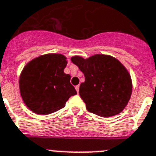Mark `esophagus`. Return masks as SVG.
I'll use <instances>...</instances> for the list:
<instances>
[{
    "mask_svg": "<svg viewBox=\"0 0 156 156\" xmlns=\"http://www.w3.org/2000/svg\"><path fill=\"white\" fill-rule=\"evenodd\" d=\"M76 91L77 92H79V88H80V86L79 85H77V86H76Z\"/></svg>",
    "mask_w": 156,
    "mask_h": 156,
    "instance_id": "obj_1",
    "label": "esophagus"
}]
</instances>
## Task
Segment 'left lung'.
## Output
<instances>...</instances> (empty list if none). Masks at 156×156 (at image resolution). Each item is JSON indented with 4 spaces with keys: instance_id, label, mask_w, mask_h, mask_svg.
<instances>
[{
    "instance_id": "left-lung-1",
    "label": "left lung",
    "mask_w": 156,
    "mask_h": 156,
    "mask_svg": "<svg viewBox=\"0 0 156 156\" xmlns=\"http://www.w3.org/2000/svg\"><path fill=\"white\" fill-rule=\"evenodd\" d=\"M71 61L84 75L79 93L89 112L105 118L122 112L133 90L131 76L125 66L115 58L104 54L87 59L74 56Z\"/></svg>"
}]
</instances>
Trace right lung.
Here are the masks:
<instances>
[{"mask_svg":"<svg viewBox=\"0 0 156 156\" xmlns=\"http://www.w3.org/2000/svg\"><path fill=\"white\" fill-rule=\"evenodd\" d=\"M66 58L60 54L41 55L23 68L20 76V91L26 106L35 114L46 115L65 107L77 94L64 69Z\"/></svg>","mask_w":156,"mask_h":156,"instance_id":"add662e5","label":"right lung"}]
</instances>
